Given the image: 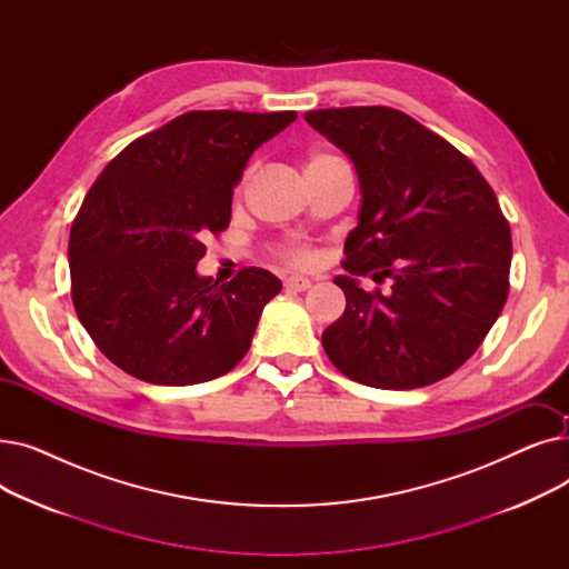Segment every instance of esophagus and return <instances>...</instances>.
Segmentation results:
<instances>
[{"mask_svg": "<svg viewBox=\"0 0 569 569\" xmlns=\"http://www.w3.org/2000/svg\"><path fill=\"white\" fill-rule=\"evenodd\" d=\"M286 290H292V292H302V290H309L311 288V281L305 279V277H290L286 279Z\"/></svg>", "mask_w": 569, "mask_h": 569, "instance_id": "esophagus-1", "label": "esophagus"}]
</instances>
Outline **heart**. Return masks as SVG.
I'll return each mask as SVG.
<instances>
[{"instance_id": "b5f03b06", "label": "heart", "mask_w": 569, "mask_h": 569, "mask_svg": "<svg viewBox=\"0 0 569 569\" xmlns=\"http://www.w3.org/2000/svg\"><path fill=\"white\" fill-rule=\"evenodd\" d=\"M325 157H327V154H313V157L309 159V163H313V161H318V159H325ZM286 258H288L290 262L305 264V262L311 260V253H309L307 249H288V251H286Z\"/></svg>"}]
</instances>
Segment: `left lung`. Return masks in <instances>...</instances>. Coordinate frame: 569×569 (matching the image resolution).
I'll return each mask as SVG.
<instances>
[{"label":"left lung","mask_w":569,"mask_h":569,"mask_svg":"<svg viewBox=\"0 0 569 569\" xmlns=\"http://www.w3.org/2000/svg\"><path fill=\"white\" fill-rule=\"evenodd\" d=\"M360 179V214L335 277L346 311L322 348L350 380L415 390L455 373L480 348L510 290L512 234L487 179L457 147L401 110L305 114ZM390 278L367 293L357 276Z\"/></svg>","instance_id":"1"}]
</instances>
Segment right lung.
Returning a JSON list of instances; mask_svg holds the SVG:
<instances>
[{"mask_svg": "<svg viewBox=\"0 0 569 569\" xmlns=\"http://www.w3.org/2000/svg\"><path fill=\"white\" fill-rule=\"evenodd\" d=\"M295 119L191 110L103 168L71 226L69 267L76 313L112 365L152 385H196L247 355L281 281L249 267L219 286L196 264L228 228L251 154Z\"/></svg>", "mask_w": 569, "mask_h": 569, "instance_id": "right-lung-1", "label": "right lung"}]
</instances>
